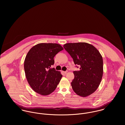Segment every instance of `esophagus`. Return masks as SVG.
<instances>
[{"label": "esophagus", "instance_id": "1", "mask_svg": "<svg viewBox=\"0 0 125 125\" xmlns=\"http://www.w3.org/2000/svg\"><path fill=\"white\" fill-rule=\"evenodd\" d=\"M62 72H63V73H64V74H66V73H67V71H63Z\"/></svg>", "mask_w": 125, "mask_h": 125}]
</instances>
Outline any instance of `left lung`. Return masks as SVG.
<instances>
[{
  "label": "left lung",
  "instance_id": "obj_1",
  "mask_svg": "<svg viewBox=\"0 0 125 125\" xmlns=\"http://www.w3.org/2000/svg\"><path fill=\"white\" fill-rule=\"evenodd\" d=\"M79 71H73L71 82L74 92L81 97H87L99 87L103 75V60L98 50L85 42L70 43L63 45Z\"/></svg>",
  "mask_w": 125,
  "mask_h": 125
}]
</instances>
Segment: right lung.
I'll use <instances>...</instances> for the list:
<instances>
[{
  "label": "right lung",
  "mask_w": 125,
  "mask_h": 125,
  "mask_svg": "<svg viewBox=\"0 0 125 125\" xmlns=\"http://www.w3.org/2000/svg\"><path fill=\"white\" fill-rule=\"evenodd\" d=\"M63 48L56 43H39L33 47L27 54L24 69L27 80L36 93L44 96L53 92L62 75L52 68L54 57Z\"/></svg>",
  "instance_id": "1"
}]
</instances>
